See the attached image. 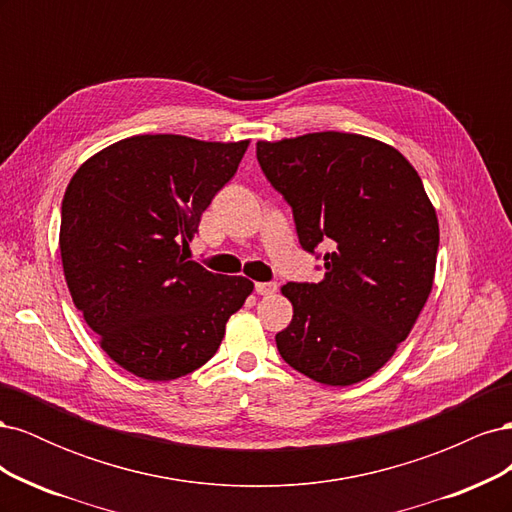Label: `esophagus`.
Wrapping results in <instances>:
<instances>
[{
	"label": "esophagus",
	"instance_id": "1",
	"mask_svg": "<svg viewBox=\"0 0 512 512\" xmlns=\"http://www.w3.org/2000/svg\"><path fill=\"white\" fill-rule=\"evenodd\" d=\"M256 292L262 294V297H271V294L277 292V284L275 282H256Z\"/></svg>",
	"mask_w": 512,
	"mask_h": 512
}]
</instances>
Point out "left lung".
Wrapping results in <instances>:
<instances>
[{
	"instance_id": "8db88e82",
	"label": "left lung",
	"mask_w": 512,
	"mask_h": 512,
	"mask_svg": "<svg viewBox=\"0 0 512 512\" xmlns=\"http://www.w3.org/2000/svg\"><path fill=\"white\" fill-rule=\"evenodd\" d=\"M256 158L292 207L305 252H324L318 284L288 282L282 359L329 386L361 382L391 359L427 303L438 215L401 153L376 138L314 132L258 141Z\"/></svg>"
}]
</instances>
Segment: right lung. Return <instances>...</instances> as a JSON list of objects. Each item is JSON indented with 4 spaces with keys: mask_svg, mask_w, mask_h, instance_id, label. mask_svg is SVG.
<instances>
[{
    "mask_svg": "<svg viewBox=\"0 0 512 512\" xmlns=\"http://www.w3.org/2000/svg\"><path fill=\"white\" fill-rule=\"evenodd\" d=\"M247 145L130 136L68 183L59 228L68 290L102 350L138 378L166 382L203 367L254 290L183 254Z\"/></svg>",
    "mask_w": 512,
    "mask_h": 512,
    "instance_id": "right-lung-1",
    "label": "right lung"
}]
</instances>
